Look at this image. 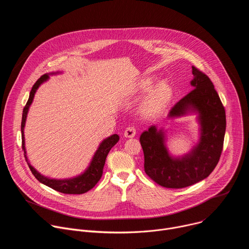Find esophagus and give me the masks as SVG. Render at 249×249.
I'll return each instance as SVG.
<instances>
[{"label": "esophagus", "mask_w": 249, "mask_h": 249, "mask_svg": "<svg viewBox=\"0 0 249 249\" xmlns=\"http://www.w3.org/2000/svg\"><path fill=\"white\" fill-rule=\"evenodd\" d=\"M136 135V128L134 126H130L128 128H126V130L124 131V136L126 138H133Z\"/></svg>", "instance_id": "1"}]
</instances>
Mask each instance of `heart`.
<instances>
[{
	"label": "heart",
	"instance_id": "b5f03b06",
	"mask_svg": "<svg viewBox=\"0 0 249 249\" xmlns=\"http://www.w3.org/2000/svg\"><path fill=\"white\" fill-rule=\"evenodd\" d=\"M156 80L152 77L144 78L136 86V91H147L153 86ZM172 87L166 81H161L158 83L150 90L145 98L142 100L139 108L141 115L148 119L157 118L165 110L172 99Z\"/></svg>",
	"mask_w": 249,
	"mask_h": 249
}]
</instances>
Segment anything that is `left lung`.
<instances>
[{"mask_svg": "<svg viewBox=\"0 0 249 249\" xmlns=\"http://www.w3.org/2000/svg\"><path fill=\"white\" fill-rule=\"evenodd\" d=\"M193 89L171 108L168 116L197 112L201 136L197 146L182 158H172L164 146V133L151 126L142 133L145 172L156 183L166 188H184L208 177L218 164L226 133V111L209 77L192 66Z\"/></svg>", "mask_w": 249, "mask_h": 249, "instance_id": "1", "label": "left lung"}]
</instances>
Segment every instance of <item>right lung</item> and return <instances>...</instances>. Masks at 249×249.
<instances>
[{
    "label": "right lung",
    "mask_w": 249,
    "mask_h": 249,
    "mask_svg": "<svg viewBox=\"0 0 249 249\" xmlns=\"http://www.w3.org/2000/svg\"><path fill=\"white\" fill-rule=\"evenodd\" d=\"M54 74V73H52ZM49 78L48 74H45L41 76L36 83H35L30 90L28 100L24 106L23 111H22V119H21V140H22V151L24 152V158L25 160L27 161V164L32 172V174L35 176L39 182L43 183L44 185L58 191L64 194H83L90 190L95 186V184L99 181L102 176L103 172V166L105 163L106 157H107L109 151L111 148L117 143L119 141V136L117 134H114L108 138H106L105 140L102 141V143L99 145L97 151L95 152L92 160L89 166V168L81 175L74 177V178H70V179H51L49 177H45L42 174H40L37 170H35V168L28 162L27 157H26V152H25V147H24V125H25V120H26V115L28 112V108L30 104L32 103L33 97L35 92H36V89L39 88V86L47 81Z\"/></svg>",
    "instance_id": "1"
}]
</instances>
